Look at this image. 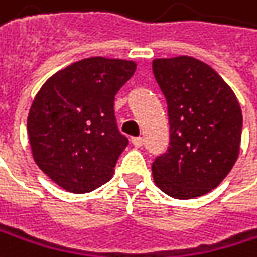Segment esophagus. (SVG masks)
Segmentation results:
<instances>
[{
    "mask_svg": "<svg viewBox=\"0 0 257 257\" xmlns=\"http://www.w3.org/2000/svg\"><path fill=\"white\" fill-rule=\"evenodd\" d=\"M132 144L136 147V148H139V147H142V144H144V139L141 138V136H136V138H132Z\"/></svg>",
    "mask_w": 257,
    "mask_h": 257,
    "instance_id": "34e87169",
    "label": "esophagus"
}]
</instances>
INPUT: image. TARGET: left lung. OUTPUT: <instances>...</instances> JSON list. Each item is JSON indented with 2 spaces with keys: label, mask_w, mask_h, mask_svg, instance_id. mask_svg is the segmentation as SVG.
I'll use <instances>...</instances> for the list:
<instances>
[{
  "label": "left lung",
  "mask_w": 257,
  "mask_h": 257,
  "mask_svg": "<svg viewBox=\"0 0 257 257\" xmlns=\"http://www.w3.org/2000/svg\"><path fill=\"white\" fill-rule=\"evenodd\" d=\"M153 72L170 116V147L153 162L160 191L189 200L215 189L239 156L242 112L232 87L204 62L154 59Z\"/></svg>",
  "instance_id": "8db88e82"
}]
</instances>
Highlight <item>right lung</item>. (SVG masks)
Masks as SVG:
<instances>
[{
    "label": "right lung",
    "mask_w": 257,
    "mask_h": 257,
    "mask_svg": "<svg viewBox=\"0 0 257 257\" xmlns=\"http://www.w3.org/2000/svg\"><path fill=\"white\" fill-rule=\"evenodd\" d=\"M135 71L132 60L89 57L57 71L36 93L27 118L31 154L68 192H90L112 177L128 145L113 101Z\"/></svg>",
    "instance_id": "right-lung-1"
}]
</instances>
